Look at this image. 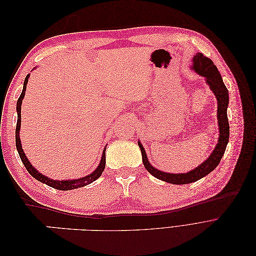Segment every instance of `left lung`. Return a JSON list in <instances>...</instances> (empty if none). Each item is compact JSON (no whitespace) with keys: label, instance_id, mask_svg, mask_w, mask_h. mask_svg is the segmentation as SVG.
<instances>
[{"label":"left lung","instance_id":"8db88e82","mask_svg":"<svg viewBox=\"0 0 256 256\" xmlns=\"http://www.w3.org/2000/svg\"><path fill=\"white\" fill-rule=\"evenodd\" d=\"M192 69L200 76H203L206 78V82L208 86L210 88L214 96L218 102V112H216V118H218V126H219V140L218 144L216 145L214 152H212L203 164H200L198 168L192 170L190 172L184 174H170L159 171L154 168L148 161L147 154L141 142H138L142 152V161L145 168L154 177L158 178L160 180H164L174 184H186L190 182H194L204 176L208 175L216 168L221 161L224 152H226V145L228 143L230 138V125L228 120V90L226 85H224L221 74L216 67L214 62L203 56V53H196L192 60Z\"/></svg>","mask_w":256,"mask_h":256}]
</instances>
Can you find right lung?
<instances>
[{"instance_id":"right-lung-1","label":"right lung","mask_w":256,"mask_h":256,"mask_svg":"<svg viewBox=\"0 0 256 256\" xmlns=\"http://www.w3.org/2000/svg\"><path fill=\"white\" fill-rule=\"evenodd\" d=\"M28 76L30 74H28L26 76V80L24 83H23V90L20 97L18 98V102H17V112H18V120H17V127H16V147H17V150L19 152V156L21 158V161L23 162V164H24L26 168L28 170V172L32 175L35 180H40L46 184L50 186V187L54 188V189H58V190H72V189H76V188H81L84 187V186L90 184V182H95L97 178H99L102 176L104 166H106V150H104L102 152V160H100V164L97 166V168L95 170L94 172L92 174L82 177V178H78V180H53L51 178L47 177L42 175V173H40L37 171V170L30 164V162L28 160L24 152L22 150V146H21V141H20V136H19V132H20V127H21V104H22V100L24 98L26 95V84L28 81Z\"/></svg>"}]
</instances>
